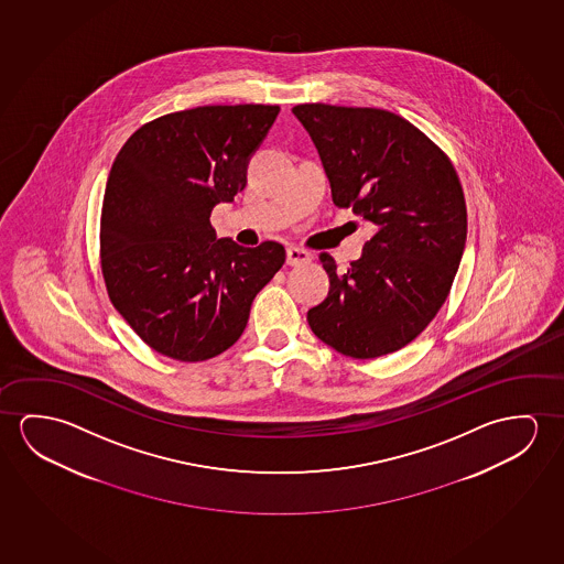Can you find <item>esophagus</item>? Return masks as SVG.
Returning a JSON list of instances; mask_svg holds the SVG:
<instances>
[{"mask_svg":"<svg viewBox=\"0 0 564 564\" xmlns=\"http://www.w3.org/2000/svg\"><path fill=\"white\" fill-rule=\"evenodd\" d=\"M311 258L313 256L308 251L303 250V248H296V246L286 248V265H304V263L311 261Z\"/></svg>","mask_w":564,"mask_h":564,"instance_id":"34e87169","label":"esophagus"}]
</instances>
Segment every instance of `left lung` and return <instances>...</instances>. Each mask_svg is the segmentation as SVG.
<instances>
[{"label": "left lung", "instance_id": "1", "mask_svg": "<svg viewBox=\"0 0 564 564\" xmlns=\"http://www.w3.org/2000/svg\"><path fill=\"white\" fill-rule=\"evenodd\" d=\"M318 148L339 208L373 223L364 258L346 271L321 263L328 296L308 311L314 334L354 359L399 351L434 321L467 240L459 175L434 140L375 107H293Z\"/></svg>", "mask_w": 564, "mask_h": 564}]
</instances>
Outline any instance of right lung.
I'll list each match as a JSON object with an SVG mask.
<instances>
[{
  "label": "right lung",
  "mask_w": 564,
  "mask_h": 564,
  "mask_svg": "<svg viewBox=\"0 0 564 564\" xmlns=\"http://www.w3.org/2000/svg\"><path fill=\"white\" fill-rule=\"evenodd\" d=\"M279 105H205L142 124L115 158L101 208L107 295L139 338L185 364L235 346L285 248L217 240L210 213L246 187Z\"/></svg>",
  "instance_id": "right-lung-1"
}]
</instances>
